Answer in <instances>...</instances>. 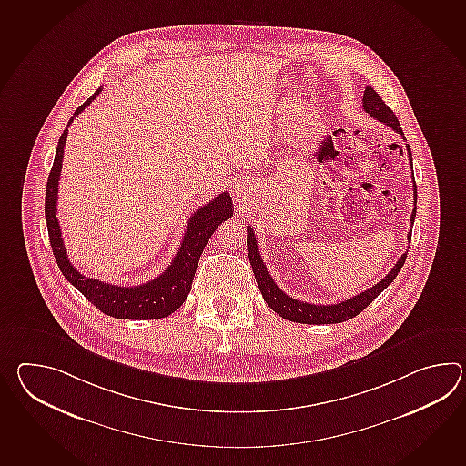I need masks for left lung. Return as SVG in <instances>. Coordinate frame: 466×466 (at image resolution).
I'll list each match as a JSON object with an SVG mask.
<instances>
[{
  "instance_id": "obj_1",
  "label": "left lung",
  "mask_w": 466,
  "mask_h": 466,
  "mask_svg": "<svg viewBox=\"0 0 466 466\" xmlns=\"http://www.w3.org/2000/svg\"><path fill=\"white\" fill-rule=\"evenodd\" d=\"M362 108L366 114L371 115L372 118L383 122L384 125L391 127L394 132L401 135L404 138L403 128L398 122L393 110L384 104L381 96L372 90L371 86H366L364 95H362ZM408 157H410V166H413L411 158V148L406 144ZM414 198H416V184H414ZM416 218V210L411 214V224ZM408 242H411V230L408 232ZM248 254L250 266L254 270V276L258 280V289L262 292V298L269 304L270 309L278 312L280 318L288 321L300 322V324H336V322H344L352 319L358 316L361 310L366 309L372 300L376 299L398 276V272L403 268L404 260L408 258V252H404L398 262L394 264L393 269L390 270L383 279L378 284H374L370 289L360 292L358 296H352L351 299L341 300L338 304H326V306H318V304H309V302H300L298 299H292L284 290L278 288V284L270 278L269 270L266 264L262 262L260 254H258V240L254 236V230L248 226Z\"/></svg>"
}]
</instances>
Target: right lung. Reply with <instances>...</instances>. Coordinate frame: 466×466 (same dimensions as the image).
Segmentation results:
<instances>
[{
    "instance_id": "right-lung-1",
    "label": "right lung",
    "mask_w": 466,
    "mask_h": 466,
    "mask_svg": "<svg viewBox=\"0 0 466 466\" xmlns=\"http://www.w3.org/2000/svg\"><path fill=\"white\" fill-rule=\"evenodd\" d=\"M100 92H102V86L82 106L76 108L68 125L72 124L75 116H78V114H82L83 110L92 104V100L96 98ZM66 135H68V127L63 130L62 137L58 140L52 172L46 182V196H45V218L48 226L50 244H52L53 256L56 258V264L62 270L63 276L68 279V282H72L73 286L80 290L95 308H98L106 316H112L116 319H140V321L160 319V318L170 316L186 302L187 296L192 288V280L196 276L198 258L204 252L208 238L224 220L232 218L234 206L228 192L218 194L206 206L197 208L192 218L187 222L186 234L172 264L156 279L134 288H124V286H114L94 278H86L75 269L72 262L68 260L65 244H63L62 230L56 218L58 184H60L63 148L66 142Z\"/></svg>"
}]
</instances>
